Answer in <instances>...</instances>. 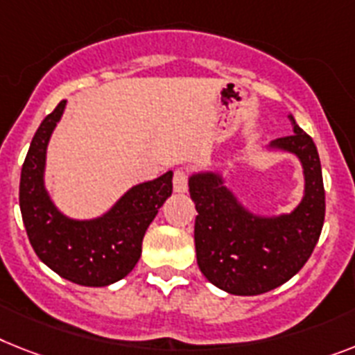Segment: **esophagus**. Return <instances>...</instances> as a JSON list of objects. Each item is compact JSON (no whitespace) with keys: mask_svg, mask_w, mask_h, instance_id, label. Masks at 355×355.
<instances>
[{"mask_svg":"<svg viewBox=\"0 0 355 355\" xmlns=\"http://www.w3.org/2000/svg\"><path fill=\"white\" fill-rule=\"evenodd\" d=\"M172 184H174L175 192H187L189 189V171L187 168H178L172 178Z\"/></svg>","mask_w":355,"mask_h":355,"instance_id":"esophagus-1","label":"esophagus"}]
</instances>
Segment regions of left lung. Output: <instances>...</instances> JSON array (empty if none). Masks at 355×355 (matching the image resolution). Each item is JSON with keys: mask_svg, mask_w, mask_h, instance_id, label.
I'll return each mask as SVG.
<instances>
[{"mask_svg": "<svg viewBox=\"0 0 355 355\" xmlns=\"http://www.w3.org/2000/svg\"><path fill=\"white\" fill-rule=\"evenodd\" d=\"M294 121V118L290 116ZM274 146L297 154L306 190L290 216L259 219L237 205L212 174L190 178L194 199V241L203 276L236 295H257L283 285L309 261L324 221L321 161L312 137L294 121L292 136L277 137Z\"/></svg>", "mask_w": 355, "mask_h": 355, "instance_id": "left-lung-1", "label": "left lung"}]
</instances>
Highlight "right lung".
Wrapping results in <instances>:
<instances>
[{
    "label": "right lung",
    "instance_id": "add662e5",
    "mask_svg": "<svg viewBox=\"0 0 355 355\" xmlns=\"http://www.w3.org/2000/svg\"><path fill=\"white\" fill-rule=\"evenodd\" d=\"M65 103L60 101L32 137L21 168L19 209L28 241L49 268L76 285L107 286L136 266L146 228L172 194V172L136 184L103 218L67 219L43 189L46 143Z\"/></svg>",
    "mask_w": 355,
    "mask_h": 355
}]
</instances>
